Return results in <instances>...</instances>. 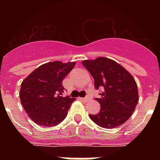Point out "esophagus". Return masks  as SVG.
Wrapping results in <instances>:
<instances>
[{"instance_id": "esophagus-1", "label": "esophagus", "mask_w": 160, "mask_h": 160, "mask_svg": "<svg viewBox=\"0 0 160 160\" xmlns=\"http://www.w3.org/2000/svg\"><path fill=\"white\" fill-rule=\"evenodd\" d=\"M80 100H82V101H85V102H86V101H88L89 100V98L88 97H85V98H82V97H80L79 98Z\"/></svg>"}]
</instances>
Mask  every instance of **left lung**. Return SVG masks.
<instances>
[{"label":"left lung","instance_id":"1","mask_svg":"<svg viewBox=\"0 0 160 160\" xmlns=\"http://www.w3.org/2000/svg\"><path fill=\"white\" fill-rule=\"evenodd\" d=\"M95 80V89H102L100 112L89 114L93 122L105 129H114L126 122L139 102L137 84L132 75L116 61L105 57L82 61Z\"/></svg>","mask_w":160,"mask_h":160}]
</instances>
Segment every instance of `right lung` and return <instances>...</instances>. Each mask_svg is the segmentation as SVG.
Returning a JSON list of instances; mask_svg holds the SVG:
<instances>
[{
  "mask_svg": "<svg viewBox=\"0 0 160 160\" xmlns=\"http://www.w3.org/2000/svg\"><path fill=\"white\" fill-rule=\"evenodd\" d=\"M75 62L53 61L41 65L22 81L20 99L25 111L36 124L53 127L65 119L75 99L61 96L62 80Z\"/></svg>",
  "mask_w": 160,
  "mask_h": 160,
  "instance_id": "add662e5",
  "label": "right lung"
}]
</instances>
